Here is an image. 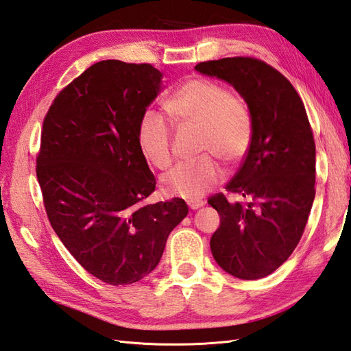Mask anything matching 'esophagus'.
Returning <instances> with one entry per match:
<instances>
[{
  "instance_id": "esophagus-1",
  "label": "esophagus",
  "mask_w": 351,
  "mask_h": 351,
  "mask_svg": "<svg viewBox=\"0 0 351 351\" xmlns=\"http://www.w3.org/2000/svg\"><path fill=\"white\" fill-rule=\"evenodd\" d=\"M186 203H189V206L191 209H199V208H202L203 205H205V202H202V200H189Z\"/></svg>"
}]
</instances>
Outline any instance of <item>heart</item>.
Listing matches in <instances>:
<instances>
[{
  "mask_svg": "<svg viewBox=\"0 0 351 351\" xmlns=\"http://www.w3.org/2000/svg\"><path fill=\"white\" fill-rule=\"evenodd\" d=\"M169 117L181 125L202 128L200 152H210L227 162L247 152L252 137V119L245 100L208 79L184 82L165 103ZM137 145L142 156L158 169L172 165V127L157 110L142 113L137 124ZM224 176L223 167L213 156L181 162L161 179L169 195L199 199Z\"/></svg>",
  "mask_w": 351,
  "mask_h": 351,
  "instance_id": "heart-1",
  "label": "heart"
}]
</instances>
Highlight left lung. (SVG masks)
<instances>
[{"mask_svg":"<svg viewBox=\"0 0 351 351\" xmlns=\"http://www.w3.org/2000/svg\"><path fill=\"white\" fill-rule=\"evenodd\" d=\"M202 75L230 84L245 100L252 137L242 166L208 203L219 214L210 251L219 267L241 280L276 271L302 238L315 184V143L305 106L278 70L251 56L199 62Z\"/></svg>","mask_w":351,"mask_h":351,"instance_id":"left-lung-1","label":"left lung"}]
</instances>
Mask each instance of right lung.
Segmentation results:
<instances>
[{
	"label": "right lung",
	"mask_w": 351,
	"mask_h": 351,
	"mask_svg": "<svg viewBox=\"0 0 351 351\" xmlns=\"http://www.w3.org/2000/svg\"><path fill=\"white\" fill-rule=\"evenodd\" d=\"M161 77L151 64L100 61L55 97L43 121L36 172L49 223L80 266L112 286L152 272L189 214L178 197L143 203L156 178L137 124Z\"/></svg>",
	"instance_id": "right-lung-1"
}]
</instances>
